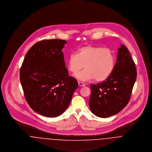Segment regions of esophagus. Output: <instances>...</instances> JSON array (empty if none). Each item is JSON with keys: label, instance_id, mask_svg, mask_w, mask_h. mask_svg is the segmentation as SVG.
I'll return each mask as SVG.
<instances>
[{"label": "esophagus", "instance_id": "esophagus-1", "mask_svg": "<svg viewBox=\"0 0 152 152\" xmlns=\"http://www.w3.org/2000/svg\"><path fill=\"white\" fill-rule=\"evenodd\" d=\"M78 84H79V86H80V87H84V86H86V85H85L83 83H82V82H80V81H79V82H78Z\"/></svg>", "mask_w": 152, "mask_h": 152}]
</instances>
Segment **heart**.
Returning <instances> with one entry per match:
<instances>
[{"mask_svg":"<svg viewBox=\"0 0 152 152\" xmlns=\"http://www.w3.org/2000/svg\"><path fill=\"white\" fill-rule=\"evenodd\" d=\"M68 68L76 74L84 66L86 68L76 75L81 81L94 79L97 82L107 79L112 73L115 65V56L109 48L86 45L80 48L77 53H72L68 58Z\"/></svg>","mask_w":152,"mask_h":152,"instance_id":"obj_1","label":"heart"}]
</instances>
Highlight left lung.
Returning <instances> with one entry per match:
<instances>
[{"mask_svg": "<svg viewBox=\"0 0 152 152\" xmlns=\"http://www.w3.org/2000/svg\"><path fill=\"white\" fill-rule=\"evenodd\" d=\"M135 65L129 51L121 44L110 76L101 83L91 85L89 105L94 115L107 118L116 115L126 107L136 80Z\"/></svg>", "mask_w": 152, "mask_h": 152, "instance_id": "8db88e82", "label": "left lung"}]
</instances>
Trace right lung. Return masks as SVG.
I'll list each match as a JSON object with an SVG mask.
<instances>
[{"label": "right lung", "mask_w": 152, "mask_h": 152, "mask_svg": "<svg viewBox=\"0 0 152 152\" xmlns=\"http://www.w3.org/2000/svg\"><path fill=\"white\" fill-rule=\"evenodd\" d=\"M66 41L44 40L35 44L25 56L20 80L26 100L36 113L55 117L64 113L79 86L68 75L62 50Z\"/></svg>", "instance_id": "1"}]
</instances>
